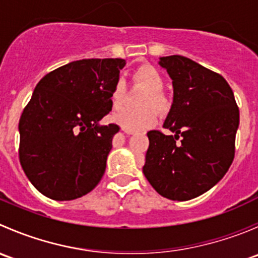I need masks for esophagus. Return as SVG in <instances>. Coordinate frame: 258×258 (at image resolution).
<instances>
[{"label":"esophagus","mask_w":258,"mask_h":258,"mask_svg":"<svg viewBox=\"0 0 258 258\" xmlns=\"http://www.w3.org/2000/svg\"><path fill=\"white\" fill-rule=\"evenodd\" d=\"M122 131H123L126 135H134L135 134L134 130H130V128H127V127H122Z\"/></svg>","instance_id":"esophagus-1"}]
</instances>
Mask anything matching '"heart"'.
<instances>
[{"mask_svg": "<svg viewBox=\"0 0 258 258\" xmlns=\"http://www.w3.org/2000/svg\"><path fill=\"white\" fill-rule=\"evenodd\" d=\"M134 80L139 82L140 85L145 86L147 88V92L142 98V105L146 106L140 110H130L123 108L113 114V121L121 124L122 127H127L134 131H141L148 127L153 126L157 121V112L155 108H151V105L157 108L158 111L163 112L170 106L166 93L162 91L165 80L161 72L152 64H142L135 71ZM124 92H126V83L123 80H117L114 82L112 90H111V105L113 108H119L123 103Z\"/></svg>", "mask_w": 258, "mask_h": 258, "instance_id": "heart-1", "label": "heart"}]
</instances>
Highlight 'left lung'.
Returning a JSON list of instances; mask_svg holds the SVG:
<instances>
[{
	"instance_id": "8db88e82",
	"label": "left lung",
	"mask_w": 258,
	"mask_h": 258,
	"mask_svg": "<svg viewBox=\"0 0 258 258\" xmlns=\"http://www.w3.org/2000/svg\"><path fill=\"white\" fill-rule=\"evenodd\" d=\"M158 63L172 79L173 103L163 127L175 136L147 132L142 171L161 196L188 201L212 188L230 168L240 111L221 75L178 54L161 57Z\"/></svg>"
}]
</instances>
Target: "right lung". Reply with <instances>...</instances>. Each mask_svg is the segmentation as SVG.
Returning a JSON list of instances; mask_svg holds the SVG:
<instances>
[{"label": "right lung", "instance_id": "1", "mask_svg": "<svg viewBox=\"0 0 258 258\" xmlns=\"http://www.w3.org/2000/svg\"><path fill=\"white\" fill-rule=\"evenodd\" d=\"M124 64L122 58L80 59L37 83L18 123V155L43 196L70 201L101 181L119 127L98 122L112 108L111 90Z\"/></svg>", "mask_w": 258, "mask_h": 258}]
</instances>
